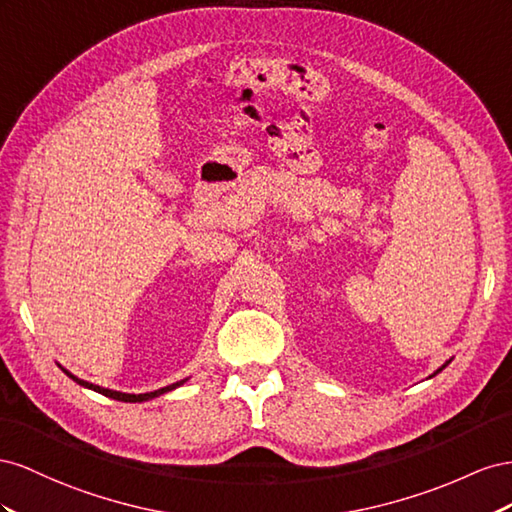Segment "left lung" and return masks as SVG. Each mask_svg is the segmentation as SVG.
I'll use <instances>...</instances> for the list:
<instances>
[{"label": "left lung", "mask_w": 512, "mask_h": 512, "mask_svg": "<svg viewBox=\"0 0 512 512\" xmlns=\"http://www.w3.org/2000/svg\"><path fill=\"white\" fill-rule=\"evenodd\" d=\"M448 362H450V360H448ZM448 362H446V364H442V367H440V369H437V371H435V373H433V375H437V373H440V371H442V369H446V367H448ZM433 375H431V377H433Z\"/></svg>", "instance_id": "left-lung-1"}]
</instances>
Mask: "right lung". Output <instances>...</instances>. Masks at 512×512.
Wrapping results in <instances>:
<instances>
[{
  "instance_id": "right-lung-1",
  "label": "right lung",
  "mask_w": 512,
  "mask_h": 512,
  "mask_svg": "<svg viewBox=\"0 0 512 512\" xmlns=\"http://www.w3.org/2000/svg\"><path fill=\"white\" fill-rule=\"evenodd\" d=\"M62 371L72 379V382H77L79 386H83V388H90V390H94V392H100V394H105V397H109V399H115V401H126V403H141V401H150V399H154V397H160V394H165V392H169V390H175L178 386H182L186 379H182V382H175V384H171V386H165V388H160V390H154V392H145V394H128V392H118V390H109V388H102V386H96V384H90V382H85V379H79L77 375H72L70 371H66L64 367H62Z\"/></svg>"
}]
</instances>
